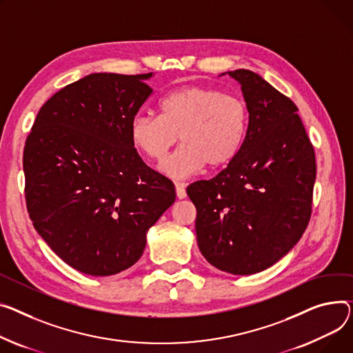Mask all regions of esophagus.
<instances>
[{"label":"esophagus","instance_id":"esophagus-1","mask_svg":"<svg viewBox=\"0 0 353 353\" xmlns=\"http://www.w3.org/2000/svg\"><path fill=\"white\" fill-rule=\"evenodd\" d=\"M176 196H177V199H180V200L185 199L187 193H185V187H184V184H181V183H176Z\"/></svg>","mask_w":353,"mask_h":353}]
</instances>
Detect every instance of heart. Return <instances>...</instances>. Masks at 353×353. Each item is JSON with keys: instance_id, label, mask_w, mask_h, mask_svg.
<instances>
[{"instance_id": "obj_1", "label": "heart", "mask_w": 353, "mask_h": 353, "mask_svg": "<svg viewBox=\"0 0 353 353\" xmlns=\"http://www.w3.org/2000/svg\"><path fill=\"white\" fill-rule=\"evenodd\" d=\"M160 116L136 114L129 126L133 146L161 163L180 140L183 146L163 164L173 179L227 168L241 152L248 133V109L237 97L208 86H181L159 103Z\"/></svg>"}]
</instances>
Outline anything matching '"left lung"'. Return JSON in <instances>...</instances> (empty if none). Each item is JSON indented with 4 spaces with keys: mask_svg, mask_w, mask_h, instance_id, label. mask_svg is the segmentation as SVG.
Segmentation results:
<instances>
[{
    "mask_svg": "<svg viewBox=\"0 0 353 353\" xmlns=\"http://www.w3.org/2000/svg\"><path fill=\"white\" fill-rule=\"evenodd\" d=\"M227 74L241 85L248 109L245 143L223 172L190 184L187 194L197 208L203 256L224 272L251 275L274 265L302 237L316 164L295 103L252 70Z\"/></svg>",
    "mask_w": 353,
    "mask_h": 353,
    "instance_id": "obj_1",
    "label": "left lung"
}]
</instances>
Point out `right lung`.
Returning a JSON list of instances; mask_svg holds the SVG:
<instances>
[{"mask_svg":"<svg viewBox=\"0 0 353 353\" xmlns=\"http://www.w3.org/2000/svg\"><path fill=\"white\" fill-rule=\"evenodd\" d=\"M153 74H90L39 109L23 148L30 219L72 268L93 276L128 270L146 234L176 200L174 184L137 154L129 126Z\"/></svg>","mask_w":353,"mask_h":353,"instance_id":"1","label":"right lung"}]
</instances>
